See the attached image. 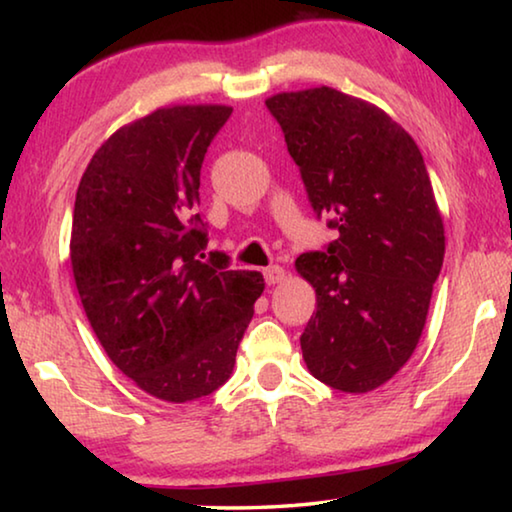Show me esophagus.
Listing matches in <instances>:
<instances>
[{
  "mask_svg": "<svg viewBox=\"0 0 512 512\" xmlns=\"http://www.w3.org/2000/svg\"><path fill=\"white\" fill-rule=\"evenodd\" d=\"M264 277H266V284H277L287 277V271H284L282 266H268L264 268Z\"/></svg>",
  "mask_w": 512,
  "mask_h": 512,
  "instance_id": "1",
  "label": "esophagus"
}]
</instances>
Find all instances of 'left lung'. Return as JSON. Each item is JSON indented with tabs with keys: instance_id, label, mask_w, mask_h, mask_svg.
Returning <instances> with one entry per match:
<instances>
[{
	"instance_id": "1",
	"label": "left lung",
	"mask_w": 512,
	"mask_h": 512,
	"mask_svg": "<svg viewBox=\"0 0 512 512\" xmlns=\"http://www.w3.org/2000/svg\"><path fill=\"white\" fill-rule=\"evenodd\" d=\"M314 210L339 239L296 271L316 291L300 336L311 375L343 393L386 384L418 348L445 225L413 137L397 121L327 85L266 99Z\"/></svg>"
}]
</instances>
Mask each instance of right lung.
I'll list each match as a JSON object with an SVG mask.
<instances>
[{
	"label": "right lung",
	"mask_w": 512,
	"mask_h": 512,
	"mask_svg": "<svg viewBox=\"0 0 512 512\" xmlns=\"http://www.w3.org/2000/svg\"><path fill=\"white\" fill-rule=\"evenodd\" d=\"M232 108L176 103L117 128L94 151L74 203L69 262L110 361L158 400L185 404L230 379L257 271L201 264V164Z\"/></svg>",
	"instance_id": "obj_1"
}]
</instances>
